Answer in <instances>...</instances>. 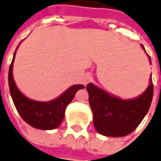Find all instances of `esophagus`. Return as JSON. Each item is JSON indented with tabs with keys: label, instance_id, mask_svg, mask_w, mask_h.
<instances>
[{
	"label": "esophagus",
	"instance_id": "1",
	"mask_svg": "<svg viewBox=\"0 0 161 161\" xmlns=\"http://www.w3.org/2000/svg\"><path fill=\"white\" fill-rule=\"evenodd\" d=\"M91 80H92L91 75H90V74H86V75H85V76H84V78H83V84L86 86V85H87Z\"/></svg>",
	"mask_w": 161,
	"mask_h": 161
}]
</instances>
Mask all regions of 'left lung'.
Instances as JSON below:
<instances>
[{"label": "left lung", "mask_w": 161, "mask_h": 161, "mask_svg": "<svg viewBox=\"0 0 161 161\" xmlns=\"http://www.w3.org/2000/svg\"><path fill=\"white\" fill-rule=\"evenodd\" d=\"M141 46L145 51L144 46ZM148 58L151 63L149 56ZM149 81L146 91L131 99H121L89 83L86 86V90L97 132L111 137L125 136L134 132L150 108L153 97L151 76Z\"/></svg>", "instance_id": "8db88e82"}]
</instances>
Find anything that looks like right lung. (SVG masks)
<instances>
[{
  "instance_id": "obj_1",
  "label": "right lung",
  "mask_w": 161,
  "mask_h": 161,
  "mask_svg": "<svg viewBox=\"0 0 161 161\" xmlns=\"http://www.w3.org/2000/svg\"><path fill=\"white\" fill-rule=\"evenodd\" d=\"M16 50L14 53L8 74L10 93L16 110L23 120L34 128L40 130H52L57 128L64 118L66 107L74 99L75 93L85 86L83 85H74L60 97L48 102L36 101L26 97L16 86L13 76V64Z\"/></svg>"
}]
</instances>
